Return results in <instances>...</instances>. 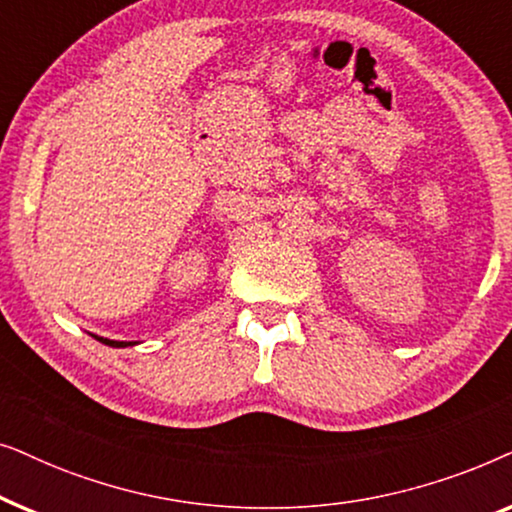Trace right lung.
<instances>
[{"instance_id": "right-lung-1", "label": "right lung", "mask_w": 512, "mask_h": 512, "mask_svg": "<svg viewBox=\"0 0 512 512\" xmlns=\"http://www.w3.org/2000/svg\"><path fill=\"white\" fill-rule=\"evenodd\" d=\"M95 340H100L102 345H109V347H132L137 345V342H121V340H109V338H100V335H93Z\"/></svg>"}]
</instances>
